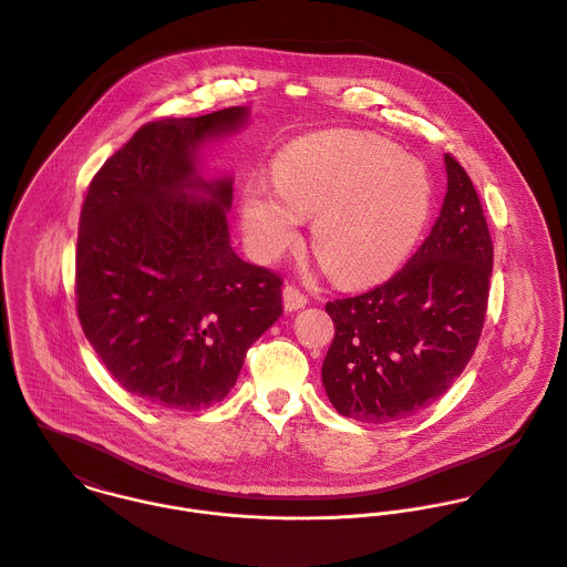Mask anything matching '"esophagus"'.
Instances as JSON below:
<instances>
[{
    "label": "esophagus",
    "instance_id": "34e87169",
    "mask_svg": "<svg viewBox=\"0 0 567 567\" xmlns=\"http://www.w3.org/2000/svg\"><path fill=\"white\" fill-rule=\"evenodd\" d=\"M306 303H308V297L299 288H295L290 284L284 288V308L288 312H297V310L306 308Z\"/></svg>",
    "mask_w": 567,
    "mask_h": 567
}]
</instances>
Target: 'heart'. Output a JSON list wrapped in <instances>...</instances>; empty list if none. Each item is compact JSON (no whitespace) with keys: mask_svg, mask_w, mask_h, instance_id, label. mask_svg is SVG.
I'll use <instances>...</instances> for the list:
<instances>
[{"mask_svg":"<svg viewBox=\"0 0 567 567\" xmlns=\"http://www.w3.org/2000/svg\"><path fill=\"white\" fill-rule=\"evenodd\" d=\"M272 187L250 183L241 197L252 257H281L299 235V217H312L315 252L346 286L398 270L431 210L424 167L372 134L334 132L288 147L275 158Z\"/></svg>","mask_w":567,"mask_h":567,"instance_id":"1","label":"heart"}]
</instances>
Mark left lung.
Returning a JSON list of instances; mask_svg holds the SVG:
<instances>
[{
    "instance_id": "8db88e82",
    "label": "left lung",
    "mask_w": 567,
    "mask_h": 567,
    "mask_svg": "<svg viewBox=\"0 0 567 567\" xmlns=\"http://www.w3.org/2000/svg\"><path fill=\"white\" fill-rule=\"evenodd\" d=\"M431 235L386 284L326 306L337 334L323 386L341 415L384 424L433 404L468 365L486 315L493 241L466 172L446 154Z\"/></svg>"
}]
</instances>
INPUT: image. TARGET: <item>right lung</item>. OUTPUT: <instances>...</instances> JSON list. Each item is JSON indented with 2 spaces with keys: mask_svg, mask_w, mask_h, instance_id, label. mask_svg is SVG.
Here are the masks:
<instances>
[{
  "mask_svg": "<svg viewBox=\"0 0 567 567\" xmlns=\"http://www.w3.org/2000/svg\"><path fill=\"white\" fill-rule=\"evenodd\" d=\"M248 107L141 127L90 183L76 244V310L116 382L147 404L197 411L237 382L248 348L281 317V277L237 257L233 176L202 150Z\"/></svg>",
  "mask_w": 567,
  "mask_h": 567,
  "instance_id": "obj_1",
  "label": "right lung"
}]
</instances>
